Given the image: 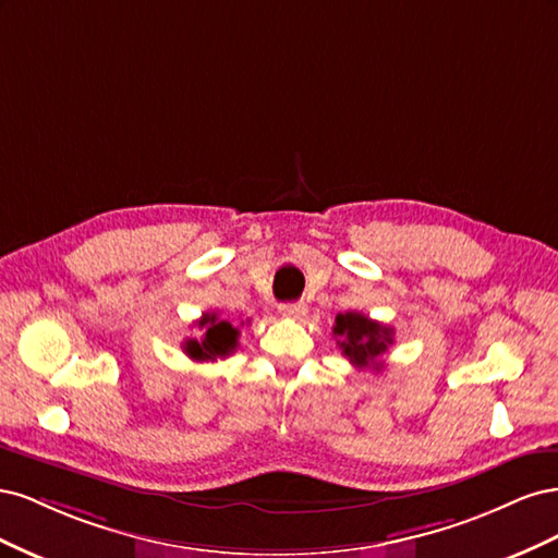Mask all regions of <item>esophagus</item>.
Returning <instances> with one entry per match:
<instances>
[{
	"instance_id": "1",
	"label": "esophagus",
	"mask_w": 558,
	"mask_h": 558,
	"mask_svg": "<svg viewBox=\"0 0 558 558\" xmlns=\"http://www.w3.org/2000/svg\"><path fill=\"white\" fill-rule=\"evenodd\" d=\"M279 312H281V316H286V318L300 320L302 316L307 314V305H305V302H289V305H281Z\"/></svg>"
}]
</instances>
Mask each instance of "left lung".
Here are the masks:
<instances>
[{
	"label": "left lung",
	"mask_w": 558,
	"mask_h": 558,
	"mask_svg": "<svg viewBox=\"0 0 558 558\" xmlns=\"http://www.w3.org/2000/svg\"><path fill=\"white\" fill-rule=\"evenodd\" d=\"M332 335L337 347L342 349L344 356L351 365L361 367H375L381 369L379 356L393 344V328H388L379 320L367 318L359 312H344L337 314Z\"/></svg>",
	"instance_id": "left-lung-1"
}]
</instances>
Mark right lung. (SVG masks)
I'll return each mask as SVG.
<instances>
[{
    "instance_id": "1",
    "label": "right lung",
    "mask_w": 558,
    "mask_h": 558,
    "mask_svg": "<svg viewBox=\"0 0 558 558\" xmlns=\"http://www.w3.org/2000/svg\"><path fill=\"white\" fill-rule=\"evenodd\" d=\"M199 328H205V337H202V340L183 342V351L189 353L193 361L226 359L238 349L240 330L234 328L230 320L218 318V314H202Z\"/></svg>"
}]
</instances>
